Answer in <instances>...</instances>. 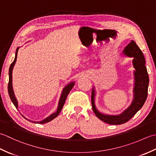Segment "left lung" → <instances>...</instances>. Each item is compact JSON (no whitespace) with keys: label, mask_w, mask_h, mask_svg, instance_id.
<instances>
[{"label":"left lung","mask_w":156,"mask_h":156,"mask_svg":"<svg viewBox=\"0 0 156 156\" xmlns=\"http://www.w3.org/2000/svg\"><path fill=\"white\" fill-rule=\"evenodd\" d=\"M122 56L133 58V98L131 105L119 115H108L99 111L95 105L97 90L94 86L92 90V107L96 116L106 123L111 125H120L125 123L133 117L143 107L147 97L149 85V76L145 67V60L143 53L133 40L126 46L122 52Z\"/></svg>","instance_id":"8db88e82"}]
</instances>
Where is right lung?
Listing matches in <instances>:
<instances>
[{"instance_id":"1","label":"right lung","mask_w":156,"mask_h":156,"mask_svg":"<svg viewBox=\"0 0 156 156\" xmlns=\"http://www.w3.org/2000/svg\"><path fill=\"white\" fill-rule=\"evenodd\" d=\"M19 48L20 47H18L17 48H16V52H15V59H14V61H13V62L12 63L11 66H10V68H9V84H8V91H9V94L10 98H11V100L13 103V105H15V107L16 108H18V107H19V102H18L17 99H16V97H15V92H14V90H13V87H12V70H13V68H14V66L15 65L16 58H17V53H18V50H19ZM74 84H75V82L73 81V82H70L67 85L65 86L64 88H63L62 92H61V95H60V97H59V99L57 109H56V111H55V112L51 114L50 115L48 116V117L45 118L44 119H43V120H41L40 121H31V120H29V119L25 117L24 116H23V117L27 119V120L29 121H31L32 122H34V123H39V124L47 123V122L52 121L53 119H54L55 117H57L58 115L59 114V112H61L63 107H64V105L65 103L66 98H67L69 92H70V90H72V88L74 87Z\"/></svg>"}]
</instances>
